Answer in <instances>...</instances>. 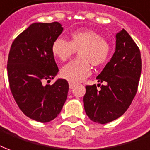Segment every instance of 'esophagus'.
<instances>
[{
  "label": "esophagus",
  "mask_w": 150,
  "mask_h": 150,
  "mask_svg": "<svg viewBox=\"0 0 150 150\" xmlns=\"http://www.w3.org/2000/svg\"><path fill=\"white\" fill-rule=\"evenodd\" d=\"M76 86V85L74 83H72V82H69V88L70 89H73L74 87Z\"/></svg>",
  "instance_id": "obj_1"
}]
</instances>
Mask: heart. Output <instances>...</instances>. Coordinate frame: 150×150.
I'll use <instances>...</instances> for the list:
<instances>
[{
	"label": "heart",
	"instance_id": "heart-1",
	"mask_svg": "<svg viewBox=\"0 0 150 150\" xmlns=\"http://www.w3.org/2000/svg\"><path fill=\"white\" fill-rule=\"evenodd\" d=\"M52 53L64 62L78 51V59L61 69V76L72 83L83 81L91 74V65L100 67L108 61L110 45L100 33L91 29H79L70 34V40L59 38L51 46Z\"/></svg>",
	"mask_w": 150,
	"mask_h": 150
}]
</instances>
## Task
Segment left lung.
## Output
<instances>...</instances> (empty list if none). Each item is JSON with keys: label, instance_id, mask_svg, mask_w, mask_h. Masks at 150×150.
I'll use <instances>...</instances> for the list:
<instances>
[{"label": "left lung", "instance_id": "obj_1", "mask_svg": "<svg viewBox=\"0 0 150 150\" xmlns=\"http://www.w3.org/2000/svg\"><path fill=\"white\" fill-rule=\"evenodd\" d=\"M140 73V49L122 29L116 35V50L112 59L96 77L105 85L100 86L99 91L96 85L86 86L83 102L89 118L105 124L120 117L136 96Z\"/></svg>", "mask_w": 150, "mask_h": 150}]
</instances>
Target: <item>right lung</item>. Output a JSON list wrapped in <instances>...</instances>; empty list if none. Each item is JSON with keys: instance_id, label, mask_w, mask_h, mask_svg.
<instances>
[{"instance_id": "1", "label": "right lung", "mask_w": 150, "mask_h": 150, "mask_svg": "<svg viewBox=\"0 0 150 150\" xmlns=\"http://www.w3.org/2000/svg\"><path fill=\"white\" fill-rule=\"evenodd\" d=\"M62 32L58 22L33 23L14 39L9 53L7 72L14 100L26 116L40 122L54 119L68 96L65 79L44 85L59 72L51 46Z\"/></svg>"}]
</instances>
